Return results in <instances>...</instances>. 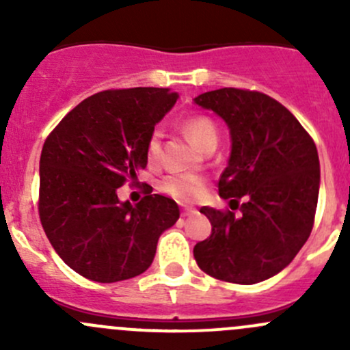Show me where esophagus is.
<instances>
[{"mask_svg": "<svg viewBox=\"0 0 350 350\" xmlns=\"http://www.w3.org/2000/svg\"><path fill=\"white\" fill-rule=\"evenodd\" d=\"M191 215H196V210H195V208H185V210L181 211V217H183V218L191 217Z\"/></svg>", "mask_w": 350, "mask_h": 350, "instance_id": "1", "label": "esophagus"}]
</instances>
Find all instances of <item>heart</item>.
Wrapping results in <instances>:
<instances>
[{"label":"heart","instance_id":"b5f03b06","mask_svg":"<svg viewBox=\"0 0 350 350\" xmlns=\"http://www.w3.org/2000/svg\"><path fill=\"white\" fill-rule=\"evenodd\" d=\"M183 130H185L186 137L200 150H204L210 146H217V126H215L213 120L208 118V116H188L183 122ZM146 155L150 164L159 161V155H161V133L159 132L150 133L146 146ZM161 189L165 195L174 198V200L183 201V203H189V201L196 200L203 193L204 181L200 176L195 174H169L161 181Z\"/></svg>","mask_w":350,"mask_h":350}]
</instances>
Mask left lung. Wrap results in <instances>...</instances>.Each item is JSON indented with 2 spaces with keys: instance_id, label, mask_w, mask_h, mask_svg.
I'll return each instance as SVG.
<instances>
[{
  "instance_id": "left-lung-1",
  "label": "left lung",
  "mask_w": 350,
  "mask_h": 350,
  "mask_svg": "<svg viewBox=\"0 0 350 350\" xmlns=\"http://www.w3.org/2000/svg\"><path fill=\"white\" fill-rule=\"evenodd\" d=\"M225 120L232 135L218 193L241 215L201 206L211 235L195 245L203 273L256 284L283 271L312 234L319 203L317 146L288 108L259 91L221 88L195 98Z\"/></svg>"
}]
</instances>
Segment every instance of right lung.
Wrapping results in <instances>:
<instances>
[{
    "label": "right lung",
    "instance_id": "add662e5",
    "mask_svg": "<svg viewBox=\"0 0 350 350\" xmlns=\"http://www.w3.org/2000/svg\"><path fill=\"white\" fill-rule=\"evenodd\" d=\"M178 94L167 88L107 90L70 109L40 155L38 217L62 260L86 280L116 283L152 264L157 241L179 218L174 200L120 203L116 189L146 169L154 126Z\"/></svg>",
    "mask_w": 350,
    "mask_h": 350
}]
</instances>
